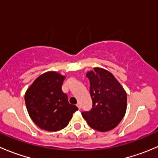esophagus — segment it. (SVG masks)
<instances>
[{"label": "esophagus", "instance_id": "1", "mask_svg": "<svg viewBox=\"0 0 158 158\" xmlns=\"http://www.w3.org/2000/svg\"><path fill=\"white\" fill-rule=\"evenodd\" d=\"M76 106H77L78 108H79V109H81V104L79 102H78L77 104H76Z\"/></svg>", "mask_w": 158, "mask_h": 158}]
</instances>
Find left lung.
Masks as SVG:
<instances>
[{"instance_id":"left-lung-1","label":"left lung","mask_w":158,"mask_h":158,"mask_svg":"<svg viewBox=\"0 0 158 158\" xmlns=\"http://www.w3.org/2000/svg\"><path fill=\"white\" fill-rule=\"evenodd\" d=\"M92 107L82 111L89 126L98 131L114 128L123 118L127 109V94L114 76L107 70L94 68L87 73Z\"/></svg>"}]
</instances>
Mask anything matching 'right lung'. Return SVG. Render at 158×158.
<instances>
[{"label":"right lung","mask_w":158,"mask_h":158,"mask_svg":"<svg viewBox=\"0 0 158 158\" xmlns=\"http://www.w3.org/2000/svg\"><path fill=\"white\" fill-rule=\"evenodd\" d=\"M64 76L55 72L40 76L25 94V103L30 117L39 128L57 131L69 124L78 110L68 101L62 91Z\"/></svg>","instance_id":"obj_1"}]
</instances>
